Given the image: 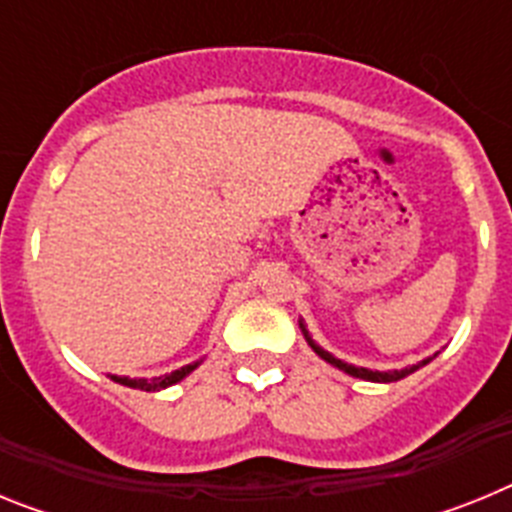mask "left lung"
<instances>
[{"mask_svg": "<svg viewBox=\"0 0 512 512\" xmlns=\"http://www.w3.org/2000/svg\"><path fill=\"white\" fill-rule=\"evenodd\" d=\"M300 330H302V336H305L307 346H310L312 351H315V354L320 356V359L328 361V364L336 366V369H341V372H346L348 377L364 379V382H382V384L397 382V379H405V377H408V374L418 372L420 366H425V364H428V361H433V356H436V354L428 356V359L418 361V364H413V366H405V369H387V372H377V369H366V366H354V364H346V361L336 359V356L330 354V351H325L323 346H318V343L312 341V336H310V333H307V328H305V323H302V320H300Z\"/></svg>", "mask_w": 512, "mask_h": 512, "instance_id": "left-lung-1", "label": "left lung"}]
</instances>
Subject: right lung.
<instances>
[{
    "mask_svg": "<svg viewBox=\"0 0 512 512\" xmlns=\"http://www.w3.org/2000/svg\"><path fill=\"white\" fill-rule=\"evenodd\" d=\"M200 364H202V359L194 361V364L182 366V369H176V372L161 374V377H153V379H130V377H117V374H110V379L117 384H125V387H133V390L158 392V390H166V387H171V384L182 382V379L189 377V374H192Z\"/></svg>",
    "mask_w": 512,
    "mask_h": 512,
    "instance_id": "1",
    "label": "right lung"
}]
</instances>
